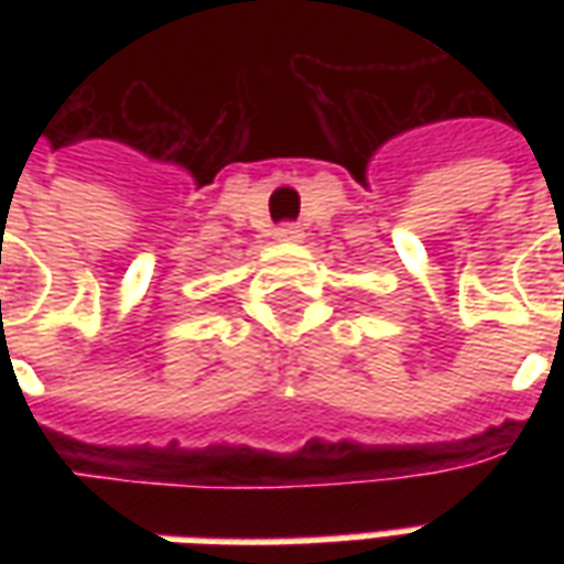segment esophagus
<instances>
[{
    "label": "esophagus",
    "mask_w": 564,
    "mask_h": 564,
    "mask_svg": "<svg viewBox=\"0 0 564 564\" xmlns=\"http://www.w3.org/2000/svg\"><path fill=\"white\" fill-rule=\"evenodd\" d=\"M274 238L283 241V245H295V241H302V238H305V232H302L295 223H281V226L274 229Z\"/></svg>",
    "instance_id": "esophagus-1"
}]
</instances>
